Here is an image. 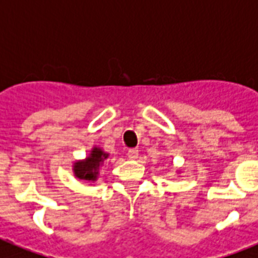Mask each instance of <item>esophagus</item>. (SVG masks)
Segmentation results:
<instances>
[{
    "label": "esophagus",
    "mask_w": 258,
    "mask_h": 258,
    "mask_svg": "<svg viewBox=\"0 0 258 258\" xmlns=\"http://www.w3.org/2000/svg\"><path fill=\"white\" fill-rule=\"evenodd\" d=\"M137 157H139V150H136V148H132V150H129L127 151V158L129 159H137Z\"/></svg>",
    "instance_id": "34e87169"
}]
</instances>
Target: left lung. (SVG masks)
Masks as SVG:
<instances>
[{"label":"left lung","instance_id":"left-lung-1","mask_svg":"<svg viewBox=\"0 0 258 258\" xmlns=\"http://www.w3.org/2000/svg\"><path fill=\"white\" fill-rule=\"evenodd\" d=\"M177 173H180V170H178V172H177Z\"/></svg>","mask_w":258,"mask_h":258}]
</instances>
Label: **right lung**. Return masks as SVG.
<instances>
[{
	"label": "right lung",
	"mask_w": 258,
	"mask_h": 258,
	"mask_svg": "<svg viewBox=\"0 0 258 258\" xmlns=\"http://www.w3.org/2000/svg\"><path fill=\"white\" fill-rule=\"evenodd\" d=\"M110 157V154L103 148L93 146L89 151V155L84 159H78L73 163V173L77 178L85 180L88 183H95L99 178L100 170L104 165V161Z\"/></svg>",
	"instance_id": "add662e5"
}]
</instances>
